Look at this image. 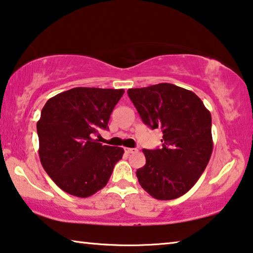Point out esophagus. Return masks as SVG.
<instances>
[{"label":"esophagus","instance_id":"34e87169","mask_svg":"<svg viewBox=\"0 0 253 253\" xmlns=\"http://www.w3.org/2000/svg\"><path fill=\"white\" fill-rule=\"evenodd\" d=\"M124 151H126V154H133V153H137L138 150L135 148H127L126 147V148H124Z\"/></svg>","mask_w":253,"mask_h":253}]
</instances>
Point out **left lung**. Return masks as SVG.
<instances>
[{
    "instance_id": "8db88e82",
    "label": "left lung",
    "mask_w": 253,
    "mask_h": 253,
    "mask_svg": "<svg viewBox=\"0 0 253 253\" xmlns=\"http://www.w3.org/2000/svg\"><path fill=\"white\" fill-rule=\"evenodd\" d=\"M143 123L161 127L163 147L143 149L146 164L137 169L140 185L158 200H172L189 191L212 153L211 115L199 97L172 84L127 90Z\"/></svg>"
}]
</instances>
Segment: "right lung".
I'll use <instances>...</instances> for the list:
<instances>
[{"mask_svg":"<svg viewBox=\"0 0 253 253\" xmlns=\"http://www.w3.org/2000/svg\"><path fill=\"white\" fill-rule=\"evenodd\" d=\"M123 89L77 87L49 98L42 107L37 133L41 163L55 184L72 196L87 198L107 184L121 147L92 139L107 130Z\"/></svg>","mask_w":253,"mask_h":253,"instance_id":"right-lung-1","label":"right lung"}]
</instances>
